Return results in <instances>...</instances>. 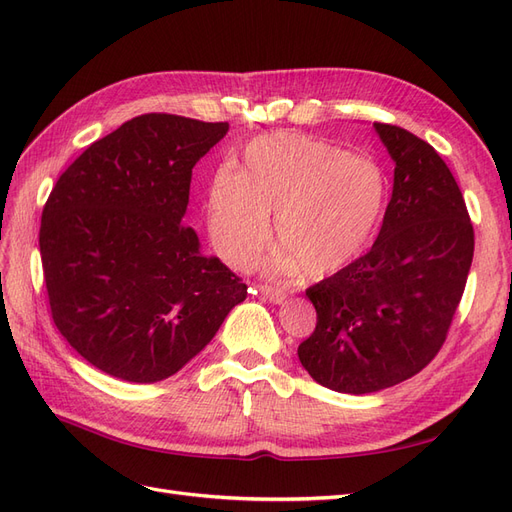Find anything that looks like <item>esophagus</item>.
I'll return each instance as SVG.
<instances>
[{
	"label": "esophagus",
	"instance_id": "34e87169",
	"mask_svg": "<svg viewBox=\"0 0 512 512\" xmlns=\"http://www.w3.org/2000/svg\"><path fill=\"white\" fill-rule=\"evenodd\" d=\"M258 292L262 294V297L265 299H269L271 303H275V305H280V303H284L286 301V297L288 294L282 290V288H275V286H267V284H262V286H258Z\"/></svg>",
	"mask_w": 512,
	"mask_h": 512
}]
</instances>
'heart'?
Returning <instances> with one entry per match:
<instances>
[{"label": "heart", "instance_id": "1", "mask_svg": "<svg viewBox=\"0 0 512 512\" xmlns=\"http://www.w3.org/2000/svg\"><path fill=\"white\" fill-rule=\"evenodd\" d=\"M389 183L376 162L305 134H269L243 149L241 170L220 166L207 194V228L232 267H250L271 239L277 273L331 275L376 239Z\"/></svg>", "mask_w": 512, "mask_h": 512}]
</instances>
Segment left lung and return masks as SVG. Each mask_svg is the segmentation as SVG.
I'll list each match as a JSON object with an SVG mask.
<instances>
[{
	"instance_id": "8db88e82",
	"label": "left lung",
	"mask_w": 512,
	"mask_h": 512,
	"mask_svg": "<svg viewBox=\"0 0 512 512\" xmlns=\"http://www.w3.org/2000/svg\"><path fill=\"white\" fill-rule=\"evenodd\" d=\"M395 162L393 196L371 250L305 290L316 329L299 361L318 384L365 395L427 367L446 342L474 256L459 185L423 138L374 123Z\"/></svg>"
}]
</instances>
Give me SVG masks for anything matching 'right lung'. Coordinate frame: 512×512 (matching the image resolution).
Listing matches in <instances>:
<instances>
[{
    "instance_id": "obj_1",
    "label": "right lung",
    "mask_w": 512,
    "mask_h": 512,
    "mask_svg": "<svg viewBox=\"0 0 512 512\" xmlns=\"http://www.w3.org/2000/svg\"><path fill=\"white\" fill-rule=\"evenodd\" d=\"M228 123L147 113L89 145L42 209L51 316L104 374L158 382L203 350L247 286L181 224L194 164Z\"/></svg>"
}]
</instances>
